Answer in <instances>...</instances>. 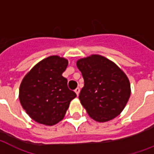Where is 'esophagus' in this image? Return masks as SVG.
Masks as SVG:
<instances>
[{"label": "esophagus", "instance_id": "34e87169", "mask_svg": "<svg viewBox=\"0 0 154 154\" xmlns=\"http://www.w3.org/2000/svg\"><path fill=\"white\" fill-rule=\"evenodd\" d=\"M79 91H80V89H79V88H77L75 90V92L77 96H79Z\"/></svg>", "mask_w": 154, "mask_h": 154}]
</instances>
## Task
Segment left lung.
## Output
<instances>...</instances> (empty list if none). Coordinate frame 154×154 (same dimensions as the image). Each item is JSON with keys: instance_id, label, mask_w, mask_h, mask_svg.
I'll list each match as a JSON object with an SVG mask.
<instances>
[{"instance_id": "1", "label": "left lung", "mask_w": 154, "mask_h": 154, "mask_svg": "<svg viewBox=\"0 0 154 154\" xmlns=\"http://www.w3.org/2000/svg\"><path fill=\"white\" fill-rule=\"evenodd\" d=\"M84 79L79 99L91 118L106 122L120 115L130 97V83L113 62L99 54L77 61Z\"/></svg>"}]
</instances>
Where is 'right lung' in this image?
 I'll list each match as a JSON object with an SVG mask.
<instances>
[{"label":"right lung","instance_id":"add662e5","mask_svg":"<svg viewBox=\"0 0 154 154\" xmlns=\"http://www.w3.org/2000/svg\"><path fill=\"white\" fill-rule=\"evenodd\" d=\"M68 60L52 55L40 61L26 74L19 89V100L26 113L36 122L54 125L63 119L76 94L62 75Z\"/></svg>","mask_w":154,"mask_h":154}]
</instances>
